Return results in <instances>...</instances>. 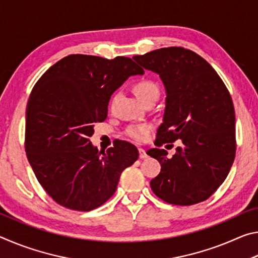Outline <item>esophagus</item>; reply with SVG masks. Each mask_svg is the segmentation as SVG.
I'll return each mask as SVG.
<instances>
[{"instance_id":"34e87169","label":"esophagus","mask_w":258,"mask_h":258,"mask_svg":"<svg viewBox=\"0 0 258 258\" xmlns=\"http://www.w3.org/2000/svg\"><path fill=\"white\" fill-rule=\"evenodd\" d=\"M139 157H140V159H146L148 157L146 150L142 149V148H139Z\"/></svg>"}]
</instances>
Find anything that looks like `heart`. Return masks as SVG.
Masks as SVG:
<instances>
[{
  "mask_svg": "<svg viewBox=\"0 0 258 258\" xmlns=\"http://www.w3.org/2000/svg\"><path fill=\"white\" fill-rule=\"evenodd\" d=\"M134 93L138 99L143 104L156 100L159 97V87L152 81H140L134 85ZM151 131V126L148 124H139V125H130L125 130V135L133 141L141 142L146 135Z\"/></svg>",
  "mask_w": 258,
  "mask_h": 258,
  "instance_id": "obj_1",
  "label": "heart"
}]
</instances>
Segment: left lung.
Here are the masks:
<instances>
[{"label": "left lung", "mask_w": 258, "mask_h": 258, "mask_svg": "<svg viewBox=\"0 0 258 258\" xmlns=\"http://www.w3.org/2000/svg\"><path fill=\"white\" fill-rule=\"evenodd\" d=\"M133 59L158 74L166 89L164 121L155 146L181 143L172 158L165 149L147 151L161 165L151 190L178 206L205 202L228 176L237 150L229 90L206 60L184 47H163Z\"/></svg>", "instance_id": "1"}]
</instances>
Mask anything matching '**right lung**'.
I'll return each instance as SVG.
<instances>
[{
    "label": "right lung",
    "mask_w": 258,
    "mask_h": 258,
    "mask_svg": "<svg viewBox=\"0 0 258 258\" xmlns=\"http://www.w3.org/2000/svg\"><path fill=\"white\" fill-rule=\"evenodd\" d=\"M131 58L71 54L34 85L26 109L25 150L35 176L56 204L89 212L112 197L121 172L139 158L119 141L99 152L90 138L106 120L111 94L130 76L143 74Z\"/></svg>",
    "instance_id": "1"
}]
</instances>
